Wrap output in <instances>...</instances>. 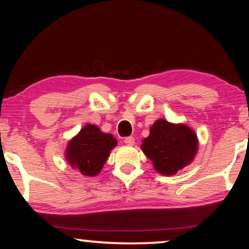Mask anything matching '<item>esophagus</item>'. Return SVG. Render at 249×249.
<instances>
[{
	"mask_svg": "<svg viewBox=\"0 0 249 249\" xmlns=\"http://www.w3.org/2000/svg\"><path fill=\"white\" fill-rule=\"evenodd\" d=\"M124 142L127 146H133L135 144V138L133 136H128L124 140Z\"/></svg>",
	"mask_w": 249,
	"mask_h": 249,
	"instance_id": "obj_1",
	"label": "esophagus"
}]
</instances>
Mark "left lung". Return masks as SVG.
Returning a JSON list of instances; mask_svg holds the SVG:
<instances>
[{"instance_id":"obj_1","label":"left lung","mask_w":249,"mask_h":249,"mask_svg":"<svg viewBox=\"0 0 249 249\" xmlns=\"http://www.w3.org/2000/svg\"><path fill=\"white\" fill-rule=\"evenodd\" d=\"M141 148L156 171L172 176L195 160L199 140L188 125L159 119L150 126L149 136L142 141Z\"/></svg>"}]
</instances>
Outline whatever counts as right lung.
Listing matches in <instances>:
<instances>
[{
  "instance_id": "add662e5",
  "label": "right lung",
  "mask_w": 249,
  "mask_h": 249,
  "mask_svg": "<svg viewBox=\"0 0 249 249\" xmlns=\"http://www.w3.org/2000/svg\"><path fill=\"white\" fill-rule=\"evenodd\" d=\"M116 146L117 141L112 134L103 133L96 125L87 124L69 141L65 157L71 168L82 176L95 177Z\"/></svg>"
}]
</instances>
